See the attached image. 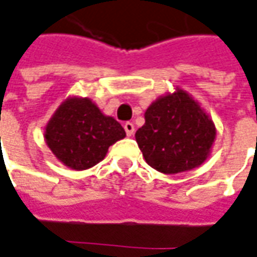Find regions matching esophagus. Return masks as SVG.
<instances>
[{
	"label": "esophagus",
	"mask_w": 257,
	"mask_h": 257,
	"mask_svg": "<svg viewBox=\"0 0 257 257\" xmlns=\"http://www.w3.org/2000/svg\"><path fill=\"white\" fill-rule=\"evenodd\" d=\"M123 128H125V132H126L128 136H132L135 134V125L132 122H125L123 123Z\"/></svg>",
	"instance_id": "1"
}]
</instances>
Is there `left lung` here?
<instances>
[{"instance_id":"left-lung-1","label":"left lung","mask_w":257,"mask_h":257,"mask_svg":"<svg viewBox=\"0 0 257 257\" xmlns=\"http://www.w3.org/2000/svg\"><path fill=\"white\" fill-rule=\"evenodd\" d=\"M146 163L165 174L187 172L208 158L215 126L183 90L160 97L145 112L135 134Z\"/></svg>"}]
</instances>
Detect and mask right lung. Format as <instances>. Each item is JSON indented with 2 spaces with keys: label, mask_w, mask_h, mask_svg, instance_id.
I'll return each mask as SVG.
<instances>
[{
  "label": "right lung",
  "mask_w": 257,
  "mask_h": 257,
  "mask_svg": "<svg viewBox=\"0 0 257 257\" xmlns=\"http://www.w3.org/2000/svg\"><path fill=\"white\" fill-rule=\"evenodd\" d=\"M121 123L105 116L88 98H69L46 125L49 149L62 163L85 170L105 158L108 148L125 138Z\"/></svg>",
  "instance_id": "right-lung-1"
}]
</instances>
